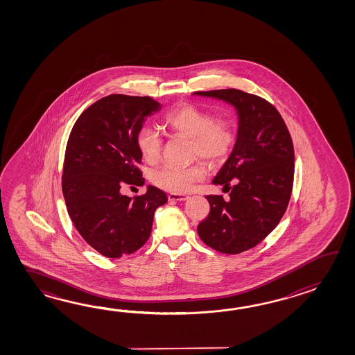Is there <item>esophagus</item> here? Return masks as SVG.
Listing matches in <instances>:
<instances>
[{
	"label": "esophagus",
	"mask_w": 355,
	"mask_h": 355,
	"mask_svg": "<svg viewBox=\"0 0 355 355\" xmlns=\"http://www.w3.org/2000/svg\"><path fill=\"white\" fill-rule=\"evenodd\" d=\"M167 198H168L170 202H184V200L189 199L188 196H181V194H175V193H170Z\"/></svg>",
	"instance_id": "obj_1"
}]
</instances>
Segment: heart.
I'll return each instance as SVG.
<instances>
[{"label":"heart","instance_id":"1","mask_svg":"<svg viewBox=\"0 0 355 355\" xmlns=\"http://www.w3.org/2000/svg\"><path fill=\"white\" fill-rule=\"evenodd\" d=\"M166 125L175 133L190 138V157H200L211 165H217L227 159L234 147V128L227 121H213V116L198 106H180L166 116ZM138 151L148 164H157L162 155V139L157 130L142 127L137 132ZM205 175L202 164L190 166H162L153 170L150 180L165 191L184 194L194 188Z\"/></svg>","mask_w":355,"mask_h":355}]
</instances>
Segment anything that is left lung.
<instances>
[{
	"mask_svg": "<svg viewBox=\"0 0 355 355\" xmlns=\"http://www.w3.org/2000/svg\"><path fill=\"white\" fill-rule=\"evenodd\" d=\"M193 95L222 100L237 114L234 150L211 181L230 199L205 196L211 209L198 234L211 249L240 254L263 241L286 213L295 175L292 138L278 110L257 95L236 89Z\"/></svg>",
	"mask_w": 355,
	"mask_h": 355,
	"instance_id": "8db88e82",
	"label": "left lung"
}]
</instances>
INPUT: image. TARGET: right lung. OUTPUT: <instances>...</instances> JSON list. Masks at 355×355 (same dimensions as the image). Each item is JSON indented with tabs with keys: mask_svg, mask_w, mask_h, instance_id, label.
Returning <instances> with one entry per match:
<instances>
[{
	"mask_svg": "<svg viewBox=\"0 0 355 355\" xmlns=\"http://www.w3.org/2000/svg\"><path fill=\"white\" fill-rule=\"evenodd\" d=\"M159 109L148 96L109 95L89 106L71 130L63 196L77 231L104 257L118 259L141 249L151 234L155 211L167 202L152 185L135 199L121 193L125 184H144L137 167L142 159L137 132Z\"/></svg>",
	"mask_w": 355,
	"mask_h": 355,
	"instance_id": "1",
	"label": "right lung"
}]
</instances>
